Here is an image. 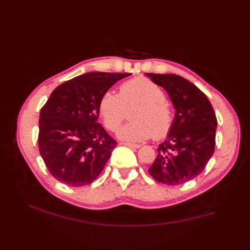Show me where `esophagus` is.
<instances>
[{"instance_id":"34e87169","label":"esophagus","mask_w":250,"mask_h":250,"mask_svg":"<svg viewBox=\"0 0 250 250\" xmlns=\"http://www.w3.org/2000/svg\"><path fill=\"white\" fill-rule=\"evenodd\" d=\"M124 145L126 146V147H130V148H135V149H137V148L141 147V145H139V144H132V143H124Z\"/></svg>"}]
</instances>
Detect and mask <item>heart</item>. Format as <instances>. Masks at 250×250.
Masks as SVG:
<instances>
[{"label": "heart", "mask_w": 250, "mask_h": 250, "mask_svg": "<svg viewBox=\"0 0 250 250\" xmlns=\"http://www.w3.org/2000/svg\"><path fill=\"white\" fill-rule=\"evenodd\" d=\"M132 122L117 132L118 139L126 142H143L153 135L167 136L173 126L174 116L166 101L163 89L146 77H136L120 86L119 94L106 90L99 101V113L106 128L115 131L124 120L126 109Z\"/></svg>", "instance_id": "b5f03b06"}]
</instances>
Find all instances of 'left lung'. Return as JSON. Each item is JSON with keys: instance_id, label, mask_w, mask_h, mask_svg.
Returning <instances> with one entry per match:
<instances>
[{"instance_id": "8db88e82", "label": "left lung", "mask_w": 250, "mask_h": 250, "mask_svg": "<svg viewBox=\"0 0 250 250\" xmlns=\"http://www.w3.org/2000/svg\"><path fill=\"white\" fill-rule=\"evenodd\" d=\"M168 94L175 116L167 139L148 172L168 186L182 185L202 173L215 150L217 119L209 100L194 83L175 74L146 73Z\"/></svg>"}]
</instances>
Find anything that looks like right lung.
<instances>
[{"label":"right lung","instance_id":"right-lung-1","mask_svg":"<svg viewBox=\"0 0 250 250\" xmlns=\"http://www.w3.org/2000/svg\"><path fill=\"white\" fill-rule=\"evenodd\" d=\"M129 73L90 72L58 86L41 109L39 148L50 174L73 187L91 184L116 141L98 124L102 94Z\"/></svg>","mask_w":250,"mask_h":250}]
</instances>
